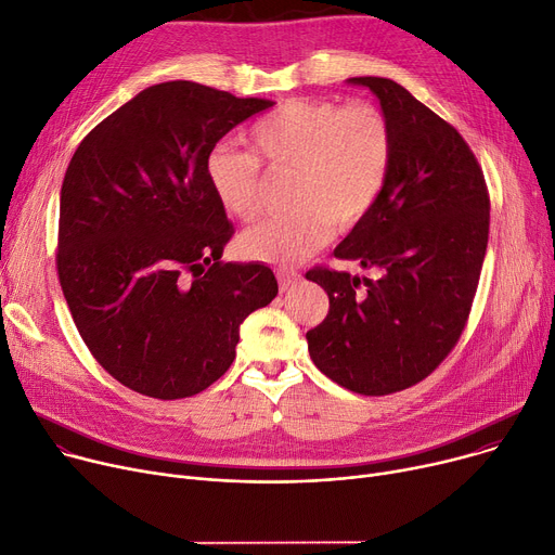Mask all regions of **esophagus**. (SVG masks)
Listing matches in <instances>:
<instances>
[{"label":"esophagus","instance_id":"34e87169","mask_svg":"<svg viewBox=\"0 0 555 555\" xmlns=\"http://www.w3.org/2000/svg\"><path fill=\"white\" fill-rule=\"evenodd\" d=\"M300 273H296V271H278V282H280V291L282 293H286V291H291L293 286H298L300 284Z\"/></svg>","mask_w":555,"mask_h":555}]
</instances>
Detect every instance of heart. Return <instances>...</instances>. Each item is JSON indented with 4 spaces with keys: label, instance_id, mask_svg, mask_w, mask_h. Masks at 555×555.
Instances as JSON below:
<instances>
[{
    "label": "heart",
    "instance_id": "obj_1",
    "mask_svg": "<svg viewBox=\"0 0 555 555\" xmlns=\"http://www.w3.org/2000/svg\"><path fill=\"white\" fill-rule=\"evenodd\" d=\"M250 143L269 166L298 170L291 202L296 212L257 221L240 237L244 257L278 267L315 253L334 228L349 231L361 223L380 197L395 154L392 127L378 107L309 98H293L259 120ZM206 177L228 215L255 217L259 163L250 152L212 147Z\"/></svg>",
    "mask_w": 555,
    "mask_h": 555
}]
</instances>
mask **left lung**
<instances>
[{
  "instance_id": "left-lung-1",
  "label": "left lung",
  "mask_w": 555,
  "mask_h": 555,
  "mask_svg": "<svg viewBox=\"0 0 555 555\" xmlns=\"http://www.w3.org/2000/svg\"><path fill=\"white\" fill-rule=\"evenodd\" d=\"M347 85L376 95L395 154L378 202L334 255L376 269L378 278L311 269L307 280L327 291L330 313L307 332V343L324 376L383 397L426 378L457 345L483 264L491 204L457 129L395 80L361 76Z\"/></svg>"
}]
</instances>
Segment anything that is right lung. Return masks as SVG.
Instances as JSON below:
<instances>
[{"mask_svg": "<svg viewBox=\"0 0 555 555\" xmlns=\"http://www.w3.org/2000/svg\"><path fill=\"white\" fill-rule=\"evenodd\" d=\"M190 80L143 89L78 145L60 192L57 275L76 327L118 383L199 395L235 361L242 322L278 296L262 262H219L233 235L206 158L273 107Z\"/></svg>", "mask_w": 555, "mask_h": 555, "instance_id": "add662e5", "label": "right lung"}]
</instances>
